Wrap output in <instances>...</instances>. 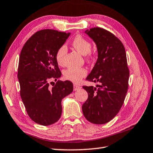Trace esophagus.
<instances>
[{"instance_id": "esophagus-1", "label": "esophagus", "mask_w": 153, "mask_h": 153, "mask_svg": "<svg viewBox=\"0 0 153 153\" xmlns=\"http://www.w3.org/2000/svg\"><path fill=\"white\" fill-rule=\"evenodd\" d=\"M81 88H82V87H81L79 85H76V84H74V91H77V90H78V89H79Z\"/></svg>"}]
</instances>
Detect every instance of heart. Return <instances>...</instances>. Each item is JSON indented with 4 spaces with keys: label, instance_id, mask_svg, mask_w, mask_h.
Listing matches in <instances>:
<instances>
[{
    "label": "heart",
    "instance_id": "heart-1",
    "mask_svg": "<svg viewBox=\"0 0 153 153\" xmlns=\"http://www.w3.org/2000/svg\"><path fill=\"white\" fill-rule=\"evenodd\" d=\"M72 46L83 55H85V60L92 61L95 57V54L91 51L92 45L91 42L80 35H77L71 43ZM67 53V48L65 45H62L58 48L55 54V59L59 66L64 65V58ZM87 74L85 68H68L64 71V77L66 80L74 83H79Z\"/></svg>",
    "mask_w": 153,
    "mask_h": 153
}]
</instances>
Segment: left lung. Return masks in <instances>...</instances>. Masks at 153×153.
Masks as SVG:
<instances>
[{
	"label": "left lung",
	"mask_w": 153,
	"mask_h": 153,
	"mask_svg": "<svg viewBox=\"0 0 153 153\" xmlns=\"http://www.w3.org/2000/svg\"><path fill=\"white\" fill-rule=\"evenodd\" d=\"M85 33L95 41L98 59L87 80L100 85L83 86L88 99L82 106L84 116L95 124H104L117 115L128 89L129 71L123 45L111 32L101 27L87 30Z\"/></svg>",
	"instance_id": "left-lung-1"
}]
</instances>
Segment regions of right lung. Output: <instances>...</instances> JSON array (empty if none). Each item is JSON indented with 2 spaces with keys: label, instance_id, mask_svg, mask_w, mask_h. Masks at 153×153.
<instances>
[{
  "label": "right lung",
  "instance_id": "obj_1",
  "mask_svg": "<svg viewBox=\"0 0 153 153\" xmlns=\"http://www.w3.org/2000/svg\"><path fill=\"white\" fill-rule=\"evenodd\" d=\"M70 33L54 30L35 33L26 41L19 55L18 77L20 96L30 118L42 126L53 124L60 119L61 101L73 91L70 81L59 79L62 73L55 59L58 48Z\"/></svg>",
  "mask_w": 153,
  "mask_h": 153
}]
</instances>
